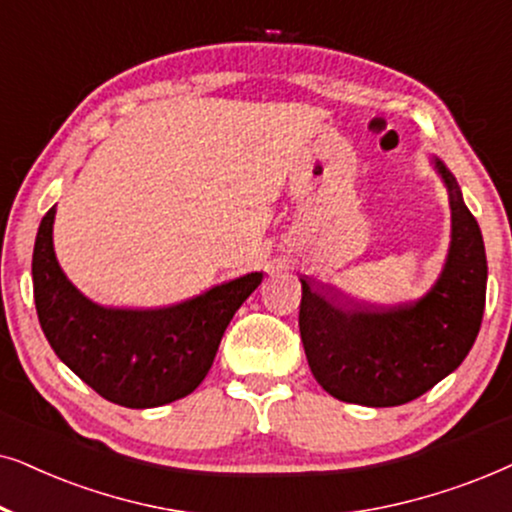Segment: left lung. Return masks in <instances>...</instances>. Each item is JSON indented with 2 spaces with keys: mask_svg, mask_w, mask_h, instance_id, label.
Listing matches in <instances>:
<instances>
[{
  "mask_svg": "<svg viewBox=\"0 0 512 512\" xmlns=\"http://www.w3.org/2000/svg\"><path fill=\"white\" fill-rule=\"evenodd\" d=\"M452 208L442 274L412 304L374 306L311 278L302 281L299 332L313 377L344 403L395 407L454 372L473 349L487 295L482 231L445 163L435 159Z\"/></svg>",
  "mask_w": 512,
  "mask_h": 512,
  "instance_id": "1",
  "label": "left lung"
}]
</instances>
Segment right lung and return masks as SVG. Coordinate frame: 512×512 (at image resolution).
<instances>
[{
    "mask_svg": "<svg viewBox=\"0 0 512 512\" xmlns=\"http://www.w3.org/2000/svg\"><path fill=\"white\" fill-rule=\"evenodd\" d=\"M56 206L32 252L34 304L56 356L109 403L131 410L185 398L206 379L217 346L262 274H245L166 309H107L81 295L53 252Z\"/></svg>",
    "mask_w": 512,
    "mask_h": 512,
    "instance_id": "add662e5",
    "label": "right lung"
}]
</instances>
